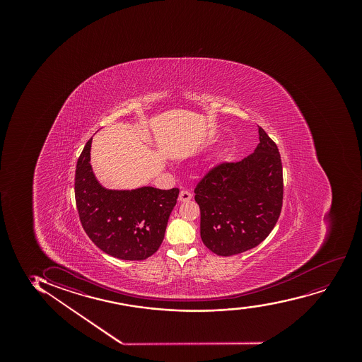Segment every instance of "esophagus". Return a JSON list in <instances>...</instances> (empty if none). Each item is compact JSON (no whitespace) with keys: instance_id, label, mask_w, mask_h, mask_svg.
Returning <instances> with one entry per match:
<instances>
[{"instance_id":"esophagus-1","label":"esophagus","mask_w":362,"mask_h":362,"mask_svg":"<svg viewBox=\"0 0 362 362\" xmlns=\"http://www.w3.org/2000/svg\"><path fill=\"white\" fill-rule=\"evenodd\" d=\"M192 199V193L187 189H182L180 192L179 200L180 202H188Z\"/></svg>"}]
</instances>
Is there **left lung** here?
Listing matches in <instances>:
<instances>
[{
	"instance_id": "8db88e82",
	"label": "left lung",
	"mask_w": 362,
	"mask_h": 362,
	"mask_svg": "<svg viewBox=\"0 0 362 362\" xmlns=\"http://www.w3.org/2000/svg\"><path fill=\"white\" fill-rule=\"evenodd\" d=\"M259 144L240 162L220 163L194 188L200 237L218 256L254 249L266 239L283 206V165L278 146L258 127Z\"/></svg>"
}]
</instances>
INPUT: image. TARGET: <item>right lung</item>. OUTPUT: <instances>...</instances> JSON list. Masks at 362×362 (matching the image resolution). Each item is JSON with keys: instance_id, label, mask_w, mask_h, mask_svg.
Returning <instances> with one entry per match:
<instances>
[{"instance_id": "add662e5", "label": "right lung", "mask_w": 362, "mask_h": 362, "mask_svg": "<svg viewBox=\"0 0 362 362\" xmlns=\"http://www.w3.org/2000/svg\"><path fill=\"white\" fill-rule=\"evenodd\" d=\"M92 140H88L76 165V205L84 232L105 254L124 261L146 259L162 244L179 188L103 187L90 165Z\"/></svg>"}]
</instances>
